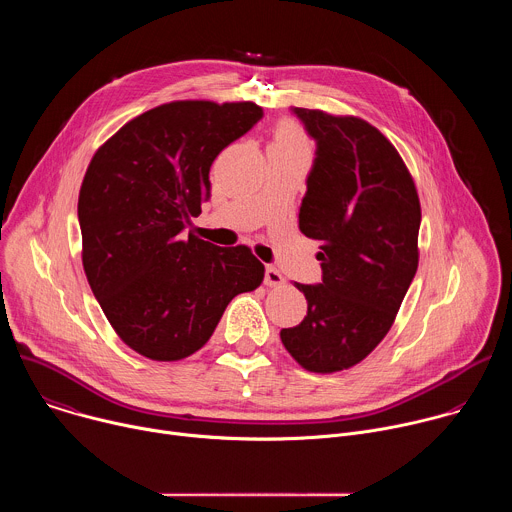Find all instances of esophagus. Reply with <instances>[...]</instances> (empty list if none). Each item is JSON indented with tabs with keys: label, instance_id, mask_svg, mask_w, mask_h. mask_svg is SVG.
Masks as SVG:
<instances>
[{
	"label": "esophagus",
	"instance_id": "obj_1",
	"mask_svg": "<svg viewBox=\"0 0 512 512\" xmlns=\"http://www.w3.org/2000/svg\"><path fill=\"white\" fill-rule=\"evenodd\" d=\"M281 283H283V275L275 267H267L265 269V285L267 287H277Z\"/></svg>",
	"mask_w": 512,
	"mask_h": 512
}]
</instances>
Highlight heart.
<instances>
[{"label": "heart", "instance_id": "heart-1", "mask_svg": "<svg viewBox=\"0 0 512 512\" xmlns=\"http://www.w3.org/2000/svg\"><path fill=\"white\" fill-rule=\"evenodd\" d=\"M271 145H277V148H287V150L308 152V137L298 121L281 119L273 129Z\"/></svg>", "mask_w": 512, "mask_h": 512}]
</instances>
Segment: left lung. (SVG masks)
<instances>
[{
	"mask_svg": "<svg viewBox=\"0 0 512 512\" xmlns=\"http://www.w3.org/2000/svg\"><path fill=\"white\" fill-rule=\"evenodd\" d=\"M294 111L316 139L300 231L320 241L322 283H296L306 318L279 332L310 373L367 358L391 330L415 277L421 206L395 145L371 123L320 109Z\"/></svg>",
	"mask_w": 512,
	"mask_h": 512,
	"instance_id": "8db88e82",
	"label": "left lung"
}]
</instances>
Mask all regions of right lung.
<instances>
[{"mask_svg": "<svg viewBox=\"0 0 512 512\" xmlns=\"http://www.w3.org/2000/svg\"><path fill=\"white\" fill-rule=\"evenodd\" d=\"M261 117L251 101H172L95 152L79 194L83 267L109 324L141 356L194 354L229 302L261 285L249 247L184 235L210 196L214 158Z\"/></svg>", "mask_w": 512, "mask_h": 512, "instance_id": "1", "label": "right lung"}]
</instances>
